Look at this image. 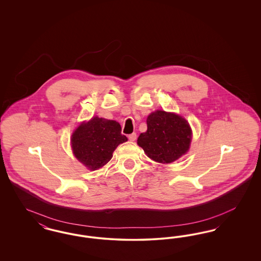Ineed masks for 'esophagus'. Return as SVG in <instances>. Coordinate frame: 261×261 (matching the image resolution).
<instances>
[{"label":"esophagus","instance_id":"34e87169","mask_svg":"<svg viewBox=\"0 0 261 261\" xmlns=\"http://www.w3.org/2000/svg\"><path fill=\"white\" fill-rule=\"evenodd\" d=\"M128 139H129L130 141H132V142H133V141H135L137 139L136 133H132V134H130V135L128 136Z\"/></svg>","mask_w":261,"mask_h":261}]
</instances>
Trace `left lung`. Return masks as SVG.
Masks as SVG:
<instances>
[{"label": "left lung", "instance_id": "1", "mask_svg": "<svg viewBox=\"0 0 261 261\" xmlns=\"http://www.w3.org/2000/svg\"><path fill=\"white\" fill-rule=\"evenodd\" d=\"M148 130L138 138V145L154 162L170 163L189 149L191 128L186 120L175 113L156 111L147 119Z\"/></svg>", "mask_w": 261, "mask_h": 261}]
</instances>
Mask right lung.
Segmentation results:
<instances>
[{
	"label": "right lung",
	"mask_w": 261,
	"mask_h": 261,
	"mask_svg": "<svg viewBox=\"0 0 261 261\" xmlns=\"http://www.w3.org/2000/svg\"><path fill=\"white\" fill-rule=\"evenodd\" d=\"M126 141L118 122L96 116L79 125L72 134L71 145L78 161L90 170H96L110 162L114 149Z\"/></svg>",
	"instance_id": "right-lung-1"
}]
</instances>
